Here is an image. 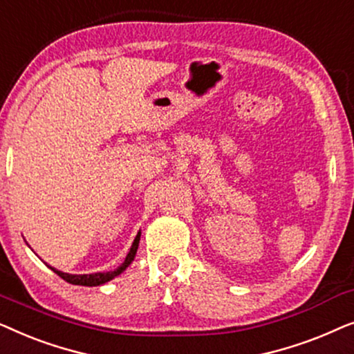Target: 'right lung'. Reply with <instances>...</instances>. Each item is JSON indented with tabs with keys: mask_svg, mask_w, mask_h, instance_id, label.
Segmentation results:
<instances>
[{
	"mask_svg": "<svg viewBox=\"0 0 354 354\" xmlns=\"http://www.w3.org/2000/svg\"><path fill=\"white\" fill-rule=\"evenodd\" d=\"M140 235H142V232H138L137 236H135L132 246H130L127 256H125L124 263L119 266L118 269L114 270H109V272H96V274H67V272H62V270H57L55 268H51V266H48L53 272L59 275L61 279H64L66 282H69L72 285H82V287H98V285H103L106 282H109V280H113L118 277L124 272L125 269L129 268L130 264H132V261L135 259V254H137V250H138V243H140Z\"/></svg>",
	"mask_w": 354,
	"mask_h": 354,
	"instance_id": "obj_1",
	"label": "right lung"
}]
</instances>
